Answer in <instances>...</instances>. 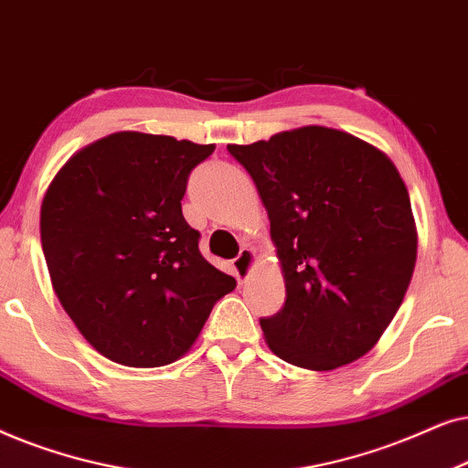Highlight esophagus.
<instances>
[{
	"instance_id": "1",
	"label": "esophagus",
	"mask_w": 468,
	"mask_h": 468,
	"mask_svg": "<svg viewBox=\"0 0 468 468\" xmlns=\"http://www.w3.org/2000/svg\"><path fill=\"white\" fill-rule=\"evenodd\" d=\"M254 261H257V254H254L252 248H241L239 257L233 261V270H235V276H238V280H246L248 276H250Z\"/></svg>"
}]
</instances>
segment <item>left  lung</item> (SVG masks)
I'll list each match as a JSON object with an SVG mask.
<instances>
[{
	"instance_id": "8db88e82",
	"label": "left lung",
	"mask_w": 468,
	"mask_h": 468,
	"mask_svg": "<svg viewBox=\"0 0 468 468\" xmlns=\"http://www.w3.org/2000/svg\"><path fill=\"white\" fill-rule=\"evenodd\" d=\"M227 149L257 184L282 265L284 306L261 319L267 345L319 372L359 359L389 327L415 270V218L394 162L325 126Z\"/></svg>"
}]
</instances>
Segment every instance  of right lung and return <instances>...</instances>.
<instances>
[{"label": "right lung", "mask_w": 468, "mask_h": 468, "mask_svg": "<svg viewBox=\"0 0 468 468\" xmlns=\"http://www.w3.org/2000/svg\"><path fill=\"white\" fill-rule=\"evenodd\" d=\"M216 145L115 133L61 166L40 207L59 303L100 355L158 368L190 351L218 299L238 286L198 252L182 198Z\"/></svg>", "instance_id": "1"}]
</instances>
